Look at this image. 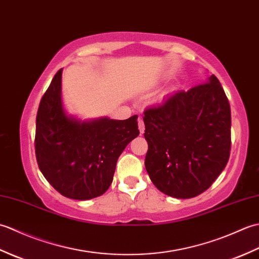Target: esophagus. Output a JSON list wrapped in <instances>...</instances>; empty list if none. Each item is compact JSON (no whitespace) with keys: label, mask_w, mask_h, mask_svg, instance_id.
<instances>
[{"label":"esophagus","mask_w":259,"mask_h":259,"mask_svg":"<svg viewBox=\"0 0 259 259\" xmlns=\"http://www.w3.org/2000/svg\"><path fill=\"white\" fill-rule=\"evenodd\" d=\"M138 126H139L140 135H142V134H144V131H145V122H144V120H142V118L138 119Z\"/></svg>","instance_id":"1"}]
</instances>
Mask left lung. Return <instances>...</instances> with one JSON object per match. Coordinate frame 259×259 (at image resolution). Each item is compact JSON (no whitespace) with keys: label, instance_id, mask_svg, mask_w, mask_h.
I'll use <instances>...</instances> for the list:
<instances>
[{"label":"left lung","instance_id":"obj_1","mask_svg":"<svg viewBox=\"0 0 259 259\" xmlns=\"http://www.w3.org/2000/svg\"><path fill=\"white\" fill-rule=\"evenodd\" d=\"M144 114L145 166L153 185L181 199L207 190L226 167L232 147L230 106L219 80L212 74Z\"/></svg>","mask_w":259,"mask_h":259}]
</instances>
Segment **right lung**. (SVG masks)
<instances>
[{"label": "right lung", "mask_w": 259, "mask_h": 259, "mask_svg": "<svg viewBox=\"0 0 259 259\" xmlns=\"http://www.w3.org/2000/svg\"><path fill=\"white\" fill-rule=\"evenodd\" d=\"M61 75L60 69L38 104L36 161L46 179L62 196L92 199L108 190L119 156L138 137V115L89 122L68 117L61 101Z\"/></svg>", "instance_id": "obj_1"}]
</instances>
